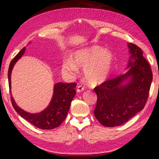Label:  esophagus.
Returning <instances> with one entry per match:
<instances>
[{
	"label": "esophagus",
	"instance_id": "esophagus-1",
	"mask_svg": "<svg viewBox=\"0 0 159 159\" xmlns=\"http://www.w3.org/2000/svg\"><path fill=\"white\" fill-rule=\"evenodd\" d=\"M83 90H84V87H83V86L80 85H78V86H77V89H76V91H77L78 93L83 92Z\"/></svg>",
	"mask_w": 159,
	"mask_h": 159
}]
</instances>
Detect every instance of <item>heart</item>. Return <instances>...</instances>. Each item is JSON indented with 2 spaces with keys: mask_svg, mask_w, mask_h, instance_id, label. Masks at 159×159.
<instances>
[{
  "mask_svg": "<svg viewBox=\"0 0 159 159\" xmlns=\"http://www.w3.org/2000/svg\"><path fill=\"white\" fill-rule=\"evenodd\" d=\"M114 55L109 50L97 45L77 50L72 61H63L62 70L71 74H76L78 67L83 68V74L88 82L93 85L100 84L108 79L111 74Z\"/></svg>",
  "mask_w": 159,
  "mask_h": 159,
  "instance_id": "b5f03b06",
  "label": "heart"
}]
</instances>
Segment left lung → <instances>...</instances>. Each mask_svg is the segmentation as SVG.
Listing matches in <instances>:
<instances>
[{
	"mask_svg": "<svg viewBox=\"0 0 159 159\" xmlns=\"http://www.w3.org/2000/svg\"><path fill=\"white\" fill-rule=\"evenodd\" d=\"M128 47V71L94 88L98 95L94 114L106 127L124 124L143 109L149 97L153 77L149 64L138 45Z\"/></svg>",
	"mask_w": 159,
	"mask_h": 159,
	"instance_id": "left-lung-1",
	"label": "left lung"
}]
</instances>
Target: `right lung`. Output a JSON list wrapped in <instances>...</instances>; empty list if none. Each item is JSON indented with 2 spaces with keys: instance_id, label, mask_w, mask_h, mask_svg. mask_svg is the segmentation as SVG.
Listing matches in <instances>:
<instances>
[{
  "instance_id": "add662e5",
  "label": "right lung",
  "mask_w": 159,
  "mask_h": 159,
  "mask_svg": "<svg viewBox=\"0 0 159 159\" xmlns=\"http://www.w3.org/2000/svg\"><path fill=\"white\" fill-rule=\"evenodd\" d=\"M26 48L21 50L10 64L8 73V83L10 91L11 90V73L15 63L25 54ZM76 83H64L59 82L54 85L53 95L48 106L39 113L31 114L21 109L16 104L11 95L12 107L21 117L36 127L42 130H51L58 127L65 119L71 101L76 95L75 88ZM11 93V91H10Z\"/></svg>"
}]
</instances>
